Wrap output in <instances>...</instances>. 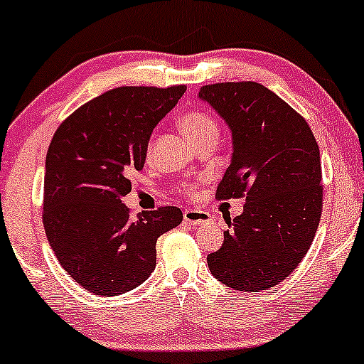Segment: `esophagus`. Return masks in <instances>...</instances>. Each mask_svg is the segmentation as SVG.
Masks as SVG:
<instances>
[{
	"instance_id": "obj_1",
	"label": "esophagus",
	"mask_w": 364,
	"mask_h": 364,
	"mask_svg": "<svg viewBox=\"0 0 364 364\" xmlns=\"http://www.w3.org/2000/svg\"><path fill=\"white\" fill-rule=\"evenodd\" d=\"M183 217H185V223L190 225H203L210 223V214L203 210H191V208H186L183 212Z\"/></svg>"
}]
</instances>
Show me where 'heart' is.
Returning <instances> with one entry per match:
<instances>
[{
  "instance_id": "obj_1",
  "label": "heart",
  "mask_w": 364,
  "mask_h": 364,
  "mask_svg": "<svg viewBox=\"0 0 364 364\" xmlns=\"http://www.w3.org/2000/svg\"><path fill=\"white\" fill-rule=\"evenodd\" d=\"M179 127L193 145L207 139H219V123L210 112L203 109H191L185 112L179 119Z\"/></svg>"
}]
</instances>
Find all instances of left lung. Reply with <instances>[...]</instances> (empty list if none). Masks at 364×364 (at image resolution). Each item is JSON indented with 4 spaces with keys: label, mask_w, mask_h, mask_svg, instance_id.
<instances>
[{
    "label": "left lung",
    "mask_w": 364,
    "mask_h": 364,
    "mask_svg": "<svg viewBox=\"0 0 364 364\" xmlns=\"http://www.w3.org/2000/svg\"><path fill=\"white\" fill-rule=\"evenodd\" d=\"M198 97L231 129V164L217 198L246 196L243 214L225 220L208 269L236 291L270 289L298 267L318 228L320 149L303 116L260 83H214Z\"/></svg>",
    "instance_id": "obj_1"
}]
</instances>
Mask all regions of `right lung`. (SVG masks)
<instances>
[{"instance_id":"add662e5","label":"right lung","mask_w":364,"mask_h":364,"mask_svg":"<svg viewBox=\"0 0 364 364\" xmlns=\"http://www.w3.org/2000/svg\"><path fill=\"white\" fill-rule=\"evenodd\" d=\"M185 85L118 87L78 107L46 156L43 223L58 262L87 291L118 296L156 269L157 237L181 224L178 207L129 217L121 202L144 169L152 129Z\"/></svg>"}]
</instances>
